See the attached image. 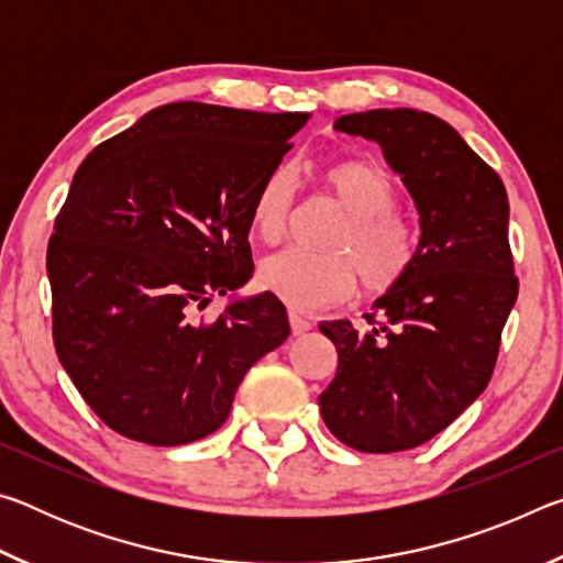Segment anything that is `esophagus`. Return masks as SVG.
<instances>
[{"mask_svg": "<svg viewBox=\"0 0 563 563\" xmlns=\"http://www.w3.org/2000/svg\"><path fill=\"white\" fill-rule=\"evenodd\" d=\"M312 325L308 320H305L302 316H298V312H292L290 310V330H292V335H305V332H308Z\"/></svg>", "mask_w": 563, "mask_h": 563, "instance_id": "34e87169", "label": "esophagus"}]
</instances>
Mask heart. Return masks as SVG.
<instances>
[{
  "mask_svg": "<svg viewBox=\"0 0 563 563\" xmlns=\"http://www.w3.org/2000/svg\"><path fill=\"white\" fill-rule=\"evenodd\" d=\"M322 184L347 211L330 238V253L288 247L258 268L265 290L298 310H322L347 300L357 278L367 292H387L405 280L417 258V235L395 211L397 194L385 168L367 161H342L322 170ZM298 178L288 164L273 166L255 188L251 228L263 243H278L288 231Z\"/></svg>",
  "mask_w": 563,
  "mask_h": 563,
  "instance_id": "b5f03b06",
  "label": "heart"
}]
</instances>
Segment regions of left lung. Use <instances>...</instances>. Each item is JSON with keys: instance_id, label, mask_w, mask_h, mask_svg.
Instances as JSON below:
<instances>
[{"instance_id": "8db88e82", "label": "left lung", "mask_w": 563, "mask_h": 563, "mask_svg": "<svg viewBox=\"0 0 563 563\" xmlns=\"http://www.w3.org/2000/svg\"><path fill=\"white\" fill-rule=\"evenodd\" d=\"M335 131L377 141L412 196L419 243L405 280L373 302V328L320 322L338 373L322 422L357 452L424 444L484 393L517 302L509 198L497 170L440 117L417 109L347 113Z\"/></svg>"}]
</instances>
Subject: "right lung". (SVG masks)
I'll list each match as a JSON object with an SVG mask.
<instances>
[{"mask_svg":"<svg viewBox=\"0 0 563 563\" xmlns=\"http://www.w3.org/2000/svg\"><path fill=\"white\" fill-rule=\"evenodd\" d=\"M310 113L166 103L76 170L46 251L54 347L103 424L129 440H203L238 385L290 335L273 292L194 310L251 280V201Z\"/></svg>","mask_w":563,"mask_h":563,"instance_id":"1","label":"right lung"}]
</instances>
